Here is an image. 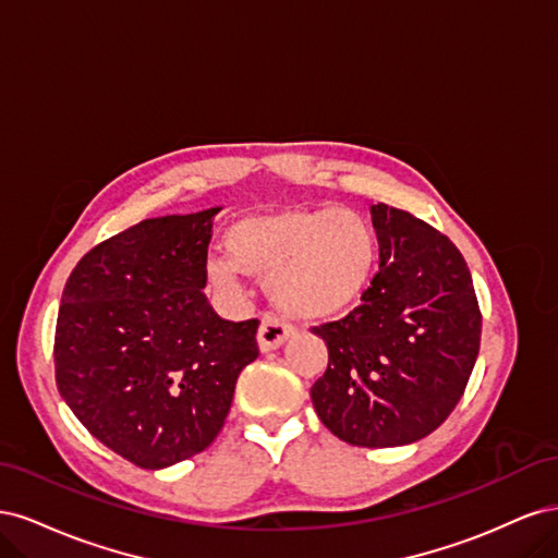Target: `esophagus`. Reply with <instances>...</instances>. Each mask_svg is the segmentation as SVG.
<instances>
[{
    "label": "esophagus",
    "instance_id": "34e87169",
    "mask_svg": "<svg viewBox=\"0 0 558 558\" xmlns=\"http://www.w3.org/2000/svg\"><path fill=\"white\" fill-rule=\"evenodd\" d=\"M293 335V328L286 326L279 316H263L258 328V347L263 353L275 351L286 344V340Z\"/></svg>",
    "mask_w": 558,
    "mask_h": 558
}]
</instances>
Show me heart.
I'll return each mask as SVG.
<instances>
[{"instance_id":"b5f03b06","label":"heart","mask_w":558,"mask_h":558,"mask_svg":"<svg viewBox=\"0 0 558 558\" xmlns=\"http://www.w3.org/2000/svg\"><path fill=\"white\" fill-rule=\"evenodd\" d=\"M230 258L207 263L209 281L238 291L240 275L269 279L275 305L300 320H328L356 307L379 263L375 228L337 207H277L242 216L226 234Z\"/></svg>"}]
</instances>
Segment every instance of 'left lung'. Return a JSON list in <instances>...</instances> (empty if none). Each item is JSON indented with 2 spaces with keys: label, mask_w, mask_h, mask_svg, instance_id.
Instances as JSON below:
<instances>
[{
  "label": "left lung",
  "mask_w": 558,
  "mask_h": 558,
  "mask_svg": "<svg viewBox=\"0 0 558 558\" xmlns=\"http://www.w3.org/2000/svg\"><path fill=\"white\" fill-rule=\"evenodd\" d=\"M369 211L379 272L356 310L312 328L328 347L312 402L340 440L381 449L421 440L453 412L477 361L482 314L447 234L381 202Z\"/></svg>",
  "instance_id": "1"
}]
</instances>
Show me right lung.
Segmentation results:
<instances>
[{
    "label": "right lung",
    "mask_w": 558,
    "mask_h": 558,
    "mask_svg": "<svg viewBox=\"0 0 558 558\" xmlns=\"http://www.w3.org/2000/svg\"><path fill=\"white\" fill-rule=\"evenodd\" d=\"M218 211L146 218L90 248L64 283L58 391L93 437L144 470L205 451L258 359V318L226 320L202 293Z\"/></svg>",
    "instance_id": "add662e5"
}]
</instances>
